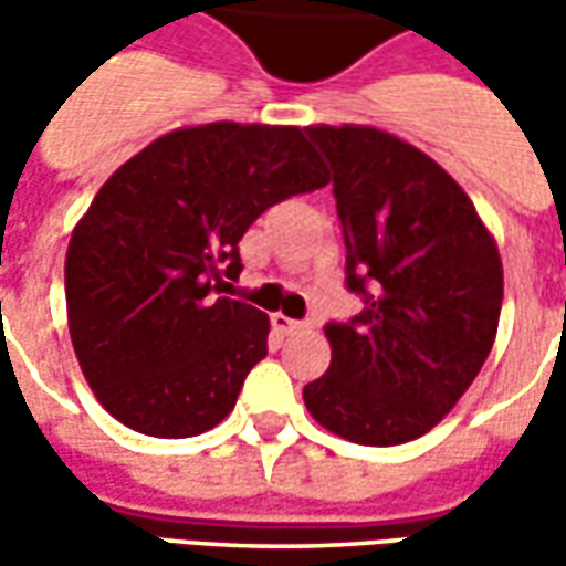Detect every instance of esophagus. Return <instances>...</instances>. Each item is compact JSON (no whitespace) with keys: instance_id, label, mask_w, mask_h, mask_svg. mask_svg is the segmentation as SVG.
I'll return each instance as SVG.
<instances>
[{"instance_id":"34e87169","label":"esophagus","mask_w":566,"mask_h":566,"mask_svg":"<svg viewBox=\"0 0 566 566\" xmlns=\"http://www.w3.org/2000/svg\"><path fill=\"white\" fill-rule=\"evenodd\" d=\"M271 321L280 334H305V331L312 327L308 321H293V317H286V315H273Z\"/></svg>"}]
</instances>
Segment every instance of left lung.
Returning <instances> with one entry per match:
<instances>
[{
    "label": "left lung",
    "instance_id": "1",
    "mask_svg": "<svg viewBox=\"0 0 566 566\" xmlns=\"http://www.w3.org/2000/svg\"><path fill=\"white\" fill-rule=\"evenodd\" d=\"M334 169L346 286L365 308L331 321V368L302 397L365 447L422 438L489 359L504 271L469 195L419 147L371 125H312Z\"/></svg>",
    "mask_w": 566,
    "mask_h": 566
}]
</instances>
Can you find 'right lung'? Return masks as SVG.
I'll return each instance as SVG.
<instances>
[{"mask_svg":"<svg viewBox=\"0 0 566 566\" xmlns=\"http://www.w3.org/2000/svg\"><path fill=\"white\" fill-rule=\"evenodd\" d=\"M327 186L295 125L176 128L97 191L65 254L69 334L103 409L150 438H191L232 412L268 356L264 312L220 295L239 239L293 195Z\"/></svg>","mask_w":566,"mask_h":566,"instance_id":"obj_1","label":"right lung"}]
</instances>
